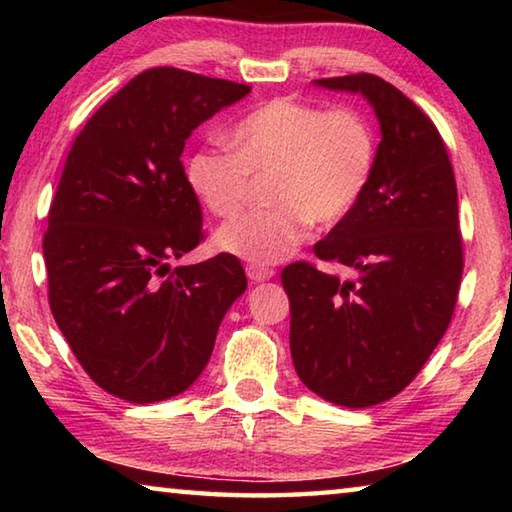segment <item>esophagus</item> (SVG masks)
Segmentation results:
<instances>
[{
    "instance_id": "1",
    "label": "esophagus",
    "mask_w": 512,
    "mask_h": 512,
    "mask_svg": "<svg viewBox=\"0 0 512 512\" xmlns=\"http://www.w3.org/2000/svg\"><path fill=\"white\" fill-rule=\"evenodd\" d=\"M246 275H248L250 282H266V280H271V277H273V268L248 264L246 266Z\"/></svg>"
}]
</instances>
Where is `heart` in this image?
Segmentation results:
<instances>
[{"label":"heart","mask_w":512,"mask_h":512,"mask_svg":"<svg viewBox=\"0 0 512 512\" xmlns=\"http://www.w3.org/2000/svg\"><path fill=\"white\" fill-rule=\"evenodd\" d=\"M232 151L189 155L185 176L194 196L216 216L246 203L253 178L268 180L273 207L237 216L216 232V246L253 264L289 257L309 223L327 228L361 203L375 173L377 137L357 108L327 110L300 99H273L237 121Z\"/></svg>","instance_id":"1"}]
</instances>
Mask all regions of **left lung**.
<instances>
[{
	"instance_id": "obj_1",
	"label": "left lung",
	"mask_w": 512,
	"mask_h": 512,
	"mask_svg": "<svg viewBox=\"0 0 512 512\" xmlns=\"http://www.w3.org/2000/svg\"><path fill=\"white\" fill-rule=\"evenodd\" d=\"M359 92L381 126L377 164L361 203L314 246L323 262L282 271L291 302V357L323 400L366 409L411 384L452 320L463 275L454 169L433 121L375 74L318 79Z\"/></svg>"
}]
</instances>
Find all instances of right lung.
Instances as JSON below:
<instances>
[{"label": "right lung", "mask_w": 512, "mask_h": 512, "mask_svg": "<svg viewBox=\"0 0 512 512\" xmlns=\"http://www.w3.org/2000/svg\"><path fill=\"white\" fill-rule=\"evenodd\" d=\"M250 85L178 67L137 74L76 135L42 239L49 307L92 381L133 404L176 397L212 357L248 280L235 255L171 268L203 241L187 137Z\"/></svg>", "instance_id": "add662e5"}]
</instances>
